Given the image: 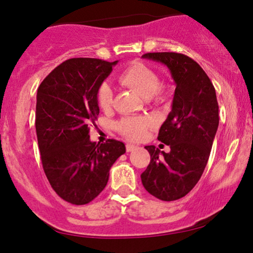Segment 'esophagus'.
Returning a JSON list of instances; mask_svg holds the SVG:
<instances>
[{"label":"esophagus","mask_w":253,"mask_h":253,"mask_svg":"<svg viewBox=\"0 0 253 253\" xmlns=\"http://www.w3.org/2000/svg\"><path fill=\"white\" fill-rule=\"evenodd\" d=\"M126 152H132V151L136 150L137 146H136V145H133V144H126Z\"/></svg>","instance_id":"esophagus-1"}]
</instances>
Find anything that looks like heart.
<instances>
[{
	"label": "heart",
	"instance_id": "obj_1",
	"mask_svg": "<svg viewBox=\"0 0 253 253\" xmlns=\"http://www.w3.org/2000/svg\"><path fill=\"white\" fill-rule=\"evenodd\" d=\"M119 82L127 86L143 98H150L154 101H164L167 93L160 87V78L153 69L146 64L136 62L124 69L120 75ZM98 105L107 110L113 103V89L108 84H102L96 93ZM152 126V121L146 117H126L117 123V130L124 137L131 140H139L145 137L147 129Z\"/></svg>",
	"mask_w": 253,
	"mask_h": 253
}]
</instances>
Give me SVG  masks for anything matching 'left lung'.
I'll use <instances>...</instances> for the list:
<instances>
[{"label": "left lung", "mask_w": 253, "mask_h": 253, "mask_svg": "<svg viewBox=\"0 0 253 253\" xmlns=\"http://www.w3.org/2000/svg\"><path fill=\"white\" fill-rule=\"evenodd\" d=\"M143 58L165 64L176 85L171 112L158 136L170 152L145 146L151 162L140 175L147 192L171 202L188 195L202 177L219 126V105L212 82L192 58L178 53H147Z\"/></svg>", "instance_id": "obj_1"}]
</instances>
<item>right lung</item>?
I'll list each match as a JSON object with an SVG mask.
<instances>
[{"label": "right lung", "instance_id": "add662e5", "mask_svg": "<svg viewBox=\"0 0 253 253\" xmlns=\"http://www.w3.org/2000/svg\"><path fill=\"white\" fill-rule=\"evenodd\" d=\"M117 62L70 58L38 88L36 130L44 174L54 191L74 205L98 197L114 162L126 153L122 141L89 139L100 112L96 93Z\"/></svg>", "mask_w": 253, "mask_h": 253}]
</instances>
